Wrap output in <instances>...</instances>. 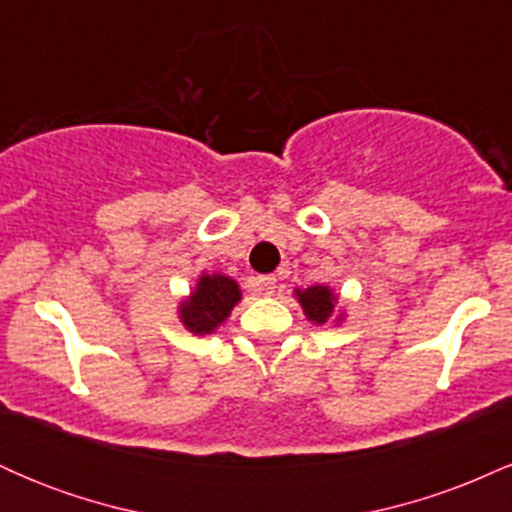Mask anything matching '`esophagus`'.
<instances>
[{"label":"esophagus","instance_id":"esophagus-1","mask_svg":"<svg viewBox=\"0 0 512 512\" xmlns=\"http://www.w3.org/2000/svg\"><path fill=\"white\" fill-rule=\"evenodd\" d=\"M255 286H257V291L264 293V296H269V293H274V289H276V276H272V274L257 276Z\"/></svg>","mask_w":512,"mask_h":512}]
</instances>
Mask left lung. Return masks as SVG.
<instances>
[{"mask_svg": "<svg viewBox=\"0 0 512 512\" xmlns=\"http://www.w3.org/2000/svg\"><path fill=\"white\" fill-rule=\"evenodd\" d=\"M293 296H296V301L301 303L305 317H308L313 325H327L332 317L337 322H342L344 313H337L339 296L334 293V289H330V286L315 284V286H308V289H296L293 291Z\"/></svg>", "mask_w": 512, "mask_h": 512, "instance_id": "1", "label": "left lung"}]
</instances>
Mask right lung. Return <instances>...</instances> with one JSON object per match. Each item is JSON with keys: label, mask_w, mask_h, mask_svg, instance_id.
I'll list each match as a JSON object with an SVG mask.
<instances>
[{"label": "right lung", "mask_w": 512, "mask_h": 512, "mask_svg": "<svg viewBox=\"0 0 512 512\" xmlns=\"http://www.w3.org/2000/svg\"><path fill=\"white\" fill-rule=\"evenodd\" d=\"M240 298H243V293H240L236 279L219 272H204L197 279L190 296L178 305V317L185 330L202 337V334L219 330L231 317V310L240 303Z\"/></svg>", "instance_id": "1"}]
</instances>
